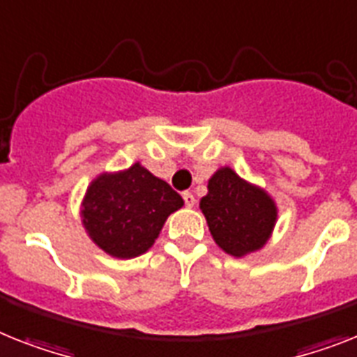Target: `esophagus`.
Wrapping results in <instances>:
<instances>
[{
  "mask_svg": "<svg viewBox=\"0 0 357 357\" xmlns=\"http://www.w3.org/2000/svg\"><path fill=\"white\" fill-rule=\"evenodd\" d=\"M182 199H184V204L188 206V208H193V206H195V195L190 193V191H184V193H182Z\"/></svg>",
  "mask_w": 357,
  "mask_h": 357,
  "instance_id": "1",
  "label": "esophagus"
}]
</instances>
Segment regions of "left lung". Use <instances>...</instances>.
<instances>
[{
    "label": "left lung",
    "instance_id": "1",
    "mask_svg": "<svg viewBox=\"0 0 357 357\" xmlns=\"http://www.w3.org/2000/svg\"><path fill=\"white\" fill-rule=\"evenodd\" d=\"M200 210L215 243L234 257L263 248L278 219V208L266 191L243 181L229 167L211 176Z\"/></svg>",
    "mask_w": 357,
    "mask_h": 357
}]
</instances>
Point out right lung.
I'll return each instance as SVG.
<instances>
[{"label":"right lung","mask_w":357,"mask_h":357,"mask_svg":"<svg viewBox=\"0 0 357 357\" xmlns=\"http://www.w3.org/2000/svg\"><path fill=\"white\" fill-rule=\"evenodd\" d=\"M182 206L172 185L132 164L126 172L104 173L89 185L82 219L105 253L131 259L151 248L167 217Z\"/></svg>","instance_id":"right-lung-1"}]
</instances>
